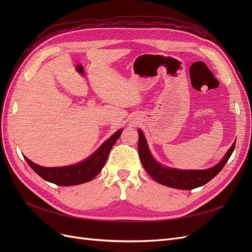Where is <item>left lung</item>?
I'll return each instance as SVG.
<instances>
[{"mask_svg": "<svg viewBox=\"0 0 252 252\" xmlns=\"http://www.w3.org/2000/svg\"><path fill=\"white\" fill-rule=\"evenodd\" d=\"M235 147V142L228 150L224 158L212 168L205 170H178L172 168H166L159 165L150 155L146 140L144 134L139 130V155L144 169L147 171L150 177L158 184L165 185L167 187L177 188L182 190H191L196 187H201L212 180L216 175L223 169V167L229 159L230 156Z\"/></svg>", "mask_w": 252, "mask_h": 252, "instance_id": "1", "label": "left lung"}]
</instances>
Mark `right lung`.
Masks as SVG:
<instances>
[{"mask_svg":"<svg viewBox=\"0 0 252 252\" xmlns=\"http://www.w3.org/2000/svg\"><path fill=\"white\" fill-rule=\"evenodd\" d=\"M122 131L123 130L120 129L113 135H111L110 139L106 141L93 156L77 165L49 168V167H43L32 163L26 157L25 159L28 165L45 181L53 183V184L59 186H73L83 184V183L94 179L100 173L112 146L120 138Z\"/></svg>","mask_w":252,"mask_h":252,"instance_id":"right-lung-1","label":"right lung"}]
</instances>
